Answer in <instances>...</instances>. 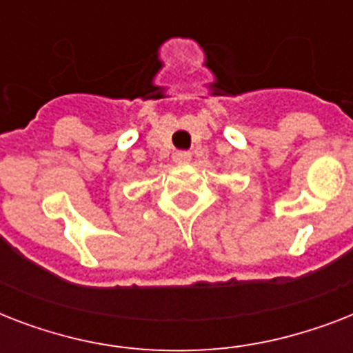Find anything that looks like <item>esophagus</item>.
<instances>
[{
  "label": "esophagus",
  "instance_id": "34e87169",
  "mask_svg": "<svg viewBox=\"0 0 353 353\" xmlns=\"http://www.w3.org/2000/svg\"><path fill=\"white\" fill-rule=\"evenodd\" d=\"M190 152H185V150H181V152H176V154L172 155V159L176 161L177 165H183V163H188L190 161Z\"/></svg>",
  "mask_w": 353,
  "mask_h": 353
}]
</instances>
